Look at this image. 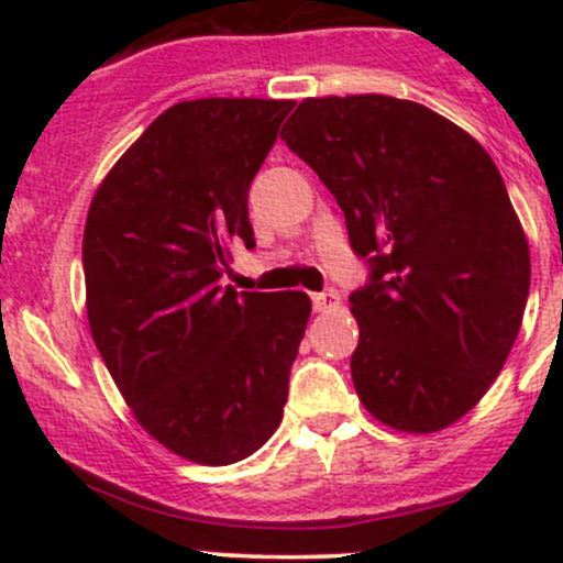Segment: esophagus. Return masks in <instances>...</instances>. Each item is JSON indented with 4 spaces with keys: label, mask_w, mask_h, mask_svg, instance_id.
<instances>
[{
    "label": "esophagus",
    "mask_w": 563,
    "mask_h": 563,
    "mask_svg": "<svg viewBox=\"0 0 563 563\" xmlns=\"http://www.w3.org/2000/svg\"><path fill=\"white\" fill-rule=\"evenodd\" d=\"M310 299H313L316 313H329V310H334L340 305V294L334 291V288H329V291H318Z\"/></svg>",
    "instance_id": "1"
}]
</instances>
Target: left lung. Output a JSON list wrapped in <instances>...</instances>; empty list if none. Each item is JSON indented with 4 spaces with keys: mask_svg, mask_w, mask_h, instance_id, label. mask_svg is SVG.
<instances>
[{
    "mask_svg": "<svg viewBox=\"0 0 563 563\" xmlns=\"http://www.w3.org/2000/svg\"><path fill=\"white\" fill-rule=\"evenodd\" d=\"M288 150L329 187L371 275L351 378L378 422L435 433L482 400L523 321L531 258L496 163L465 130L387 95L310 98Z\"/></svg>",
    "mask_w": 563,
    "mask_h": 563,
    "instance_id": "8db88e82",
    "label": "left lung"
}]
</instances>
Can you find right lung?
<instances>
[{"instance_id": "1", "label": "right lung", "mask_w": 563, "mask_h": 563, "mask_svg": "<svg viewBox=\"0 0 563 563\" xmlns=\"http://www.w3.org/2000/svg\"><path fill=\"white\" fill-rule=\"evenodd\" d=\"M294 100L203 98L163 111L108 172L84 229L95 345L141 428L203 465L245 460L283 419L310 318L302 291L220 286L255 247L250 181Z\"/></svg>"}]
</instances>
